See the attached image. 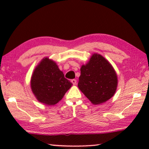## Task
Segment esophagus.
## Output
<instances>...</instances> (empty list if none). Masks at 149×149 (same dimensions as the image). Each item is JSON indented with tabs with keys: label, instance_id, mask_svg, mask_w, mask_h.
<instances>
[{
	"label": "esophagus",
	"instance_id": "obj_1",
	"mask_svg": "<svg viewBox=\"0 0 149 149\" xmlns=\"http://www.w3.org/2000/svg\"><path fill=\"white\" fill-rule=\"evenodd\" d=\"M71 82H72L73 85H75L77 84V80H76V79H72V80H71Z\"/></svg>",
	"mask_w": 149,
	"mask_h": 149
}]
</instances>
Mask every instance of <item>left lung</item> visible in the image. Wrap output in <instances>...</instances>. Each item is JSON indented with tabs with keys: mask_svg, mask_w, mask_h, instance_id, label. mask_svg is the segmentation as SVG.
<instances>
[{
	"mask_svg": "<svg viewBox=\"0 0 149 149\" xmlns=\"http://www.w3.org/2000/svg\"><path fill=\"white\" fill-rule=\"evenodd\" d=\"M117 76L109 61L94 54L81 68L78 87L93 104L111 99L117 87Z\"/></svg>",
	"mask_w": 149,
	"mask_h": 149,
	"instance_id": "1",
	"label": "left lung"
}]
</instances>
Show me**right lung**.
<instances>
[{
    "label": "right lung",
    "instance_id": "obj_1",
    "mask_svg": "<svg viewBox=\"0 0 149 149\" xmlns=\"http://www.w3.org/2000/svg\"><path fill=\"white\" fill-rule=\"evenodd\" d=\"M72 85L56 63L48 58L40 61L34 69L30 81L34 95L40 102L46 105L58 103Z\"/></svg>",
    "mask_w": 149,
    "mask_h": 149
}]
</instances>
